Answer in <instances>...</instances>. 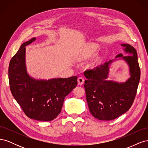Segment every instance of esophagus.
Instances as JSON below:
<instances>
[{
	"label": "esophagus",
	"instance_id": "1",
	"mask_svg": "<svg viewBox=\"0 0 148 148\" xmlns=\"http://www.w3.org/2000/svg\"><path fill=\"white\" fill-rule=\"evenodd\" d=\"M84 82V79L83 77H78V84L82 85V84H83Z\"/></svg>",
	"mask_w": 148,
	"mask_h": 148
}]
</instances>
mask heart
<instances>
[{"mask_svg": "<svg viewBox=\"0 0 148 148\" xmlns=\"http://www.w3.org/2000/svg\"><path fill=\"white\" fill-rule=\"evenodd\" d=\"M96 48L97 47L96 45L90 44V45H89L88 47H86V49L82 52L80 57H81L82 59H85V58H87L89 56H91L94 53V52L95 51Z\"/></svg>", "mask_w": 148, "mask_h": 148, "instance_id": "1", "label": "heart"}]
</instances>
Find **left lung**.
<instances>
[{"instance_id": "left-lung-1", "label": "left lung", "mask_w": 148, "mask_h": 148, "mask_svg": "<svg viewBox=\"0 0 148 148\" xmlns=\"http://www.w3.org/2000/svg\"><path fill=\"white\" fill-rule=\"evenodd\" d=\"M128 56L122 57L129 66L131 77L124 83L107 81L109 65L112 60L106 62L84 72L87 78L84 87L89 109L92 115L101 120H112L127 112L132 107L140 79V68L136 49L130 44H123Z\"/></svg>"}]
</instances>
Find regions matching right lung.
Returning a JSON list of instances; mask_svg holds the SVG:
<instances>
[{
    "label": "right lung",
    "instance_id": "1",
    "mask_svg": "<svg viewBox=\"0 0 148 148\" xmlns=\"http://www.w3.org/2000/svg\"><path fill=\"white\" fill-rule=\"evenodd\" d=\"M36 38L24 42L13 56L8 66L11 92L28 117L39 121H51L62 110L66 96L77 85V76L42 81L30 78L25 64V47Z\"/></svg>",
    "mask_w": 148,
    "mask_h": 148
}]
</instances>
